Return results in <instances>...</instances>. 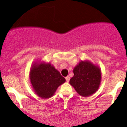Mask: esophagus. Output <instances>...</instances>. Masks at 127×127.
Wrapping results in <instances>:
<instances>
[{
    "instance_id": "34e87169",
    "label": "esophagus",
    "mask_w": 127,
    "mask_h": 127,
    "mask_svg": "<svg viewBox=\"0 0 127 127\" xmlns=\"http://www.w3.org/2000/svg\"><path fill=\"white\" fill-rule=\"evenodd\" d=\"M66 81H67V82H69V80H70V77L69 76H66Z\"/></svg>"
}]
</instances>
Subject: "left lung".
<instances>
[{
    "label": "left lung",
    "instance_id": "obj_1",
    "mask_svg": "<svg viewBox=\"0 0 127 127\" xmlns=\"http://www.w3.org/2000/svg\"><path fill=\"white\" fill-rule=\"evenodd\" d=\"M74 76L69 83L82 96L92 95L98 90L101 73L98 66L90 61H81L73 69Z\"/></svg>",
    "mask_w": 127,
    "mask_h": 127
}]
</instances>
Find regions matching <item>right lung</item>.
I'll return each mask as SVG.
<instances>
[{
  "instance_id": "1",
  "label": "right lung",
  "mask_w": 127,
  "mask_h": 127,
  "mask_svg": "<svg viewBox=\"0 0 127 127\" xmlns=\"http://www.w3.org/2000/svg\"><path fill=\"white\" fill-rule=\"evenodd\" d=\"M29 75L34 91L42 98L51 97L58 86L66 81L60 72L50 63H34Z\"/></svg>"
}]
</instances>
